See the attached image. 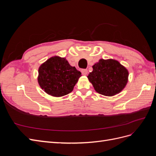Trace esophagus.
<instances>
[{
    "label": "esophagus",
    "instance_id": "34e87169",
    "mask_svg": "<svg viewBox=\"0 0 156 156\" xmlns=\"http://www.w3.org/2000/svg\"><path fill=\"white\" fill-rule=\"evenodd\" d=\"M81 72L83 75H87L88 73V70L87 69H84L81 70Z\"/></svg>",
    "mask_w": 156,
    "mask_h": 156
}]
</instances>
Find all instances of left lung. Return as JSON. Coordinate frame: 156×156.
<instances>
[{
	"label": "left lung",
	"instance_id": "8db88e82",
	"mask_svg": "<svg viewBox=\"0 0 156 156\" xmlns=\"http://www.w3.org/2000/svg\"><path fill=\"white\" fill-rule=\"evenodd\" d=\"M92 68L87 77L95 90L103 96L120 93L128 81V71L116 60L100 59Z\"/></svg>",
	"mask_w": 156,
	"mask_h": 156
}]
</instances>
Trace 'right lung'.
<instances>
[{"mask_svg":"<svg viewBox=\"0 0 156 156\" xmlns=\"http://www.w3.org/2000/svg\"><path fill=\"white\" fill-rule=\"evenodd\" d=\"M81 76V73L70 66L65 58L55 56L39 67L37 82L49 95L61 97L73 91Z\"/></svg>","mask_w":156,"mask_h":156,"instance_id":"add662e5","label":"right lung"}]
</instances>
